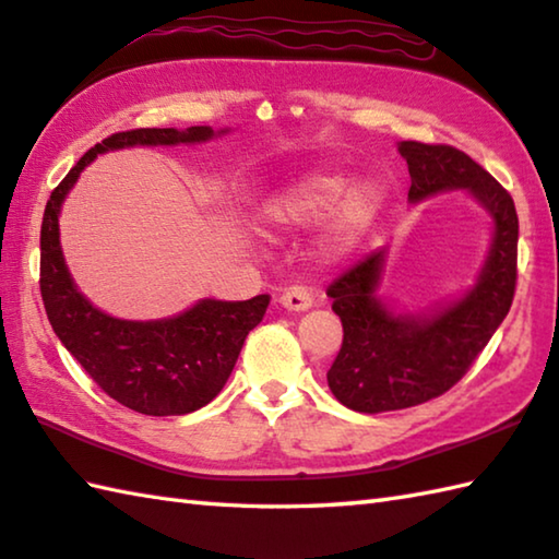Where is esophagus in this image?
<instances>
[{"mask_svg":"<svg viewBox=\"0 0 559 559\" xmlns=\"http://www.w3.org/2000/svg\"><path fill=\"white\" fill-rule=\"evenodd\" d=\"M281 302H283V308H288L293 312L310 310L312 308V293H310L308 286H302V283H298V286H290V288L283 290Z\"/></svg>","mask_w":559,"mask_h":559,"instance_id":"1","label":"esophagus"}]
</instances>
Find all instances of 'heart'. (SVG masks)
Segmentation results:
<instances>
[{
  "mask_svg": "<svg viewBox=\"0 0 559 559\" xmlns=\"http://www.w3.org/2000/svg\"><path fill=\"white\" fill-rule=\"evenodd\" d=\"M383 207V192L371 180L347 186L337 170H312L273 195L263 207L271 227H310L328 217L324 251L340 257L367 237Z\"/></svg>",
  "mask_w": 559,
  "mask_h": 559,
  "instance_id": "obj_1",
  "label": "heart"
}]
</instances>
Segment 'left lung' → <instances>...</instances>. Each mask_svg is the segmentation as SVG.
<instances>
[{"mask_svg": "<svg viewBox=\"0 0 559 559\" xmlns=\"http://www.w3.org/2000/svg\"><path fill=\"white\" fill-rule=\"evenodd\" d=\"M399 151L408 164L411 202L469 190L489 210L493 239L476 286L430 318L399 314L377 298L383 251L334 278L328 296L344 337L328 383L334 399L359 413L413 408L450 391L509 314L519 281V215L509 190L454 146L401 141Z\"/></svg>", "mask_w": 559, "mask_h": 559, "instance_id": "1", "label": "left lung"}]
</instances>
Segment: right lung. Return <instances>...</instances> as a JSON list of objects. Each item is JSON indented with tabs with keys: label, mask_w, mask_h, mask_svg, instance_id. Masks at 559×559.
Instances as JSON below:
<instances>
[{
	"label": "right lung",
	"mask_w": 559,
	"mask_h": 559,
	"mask_svg": "<svg viewBox=\"0 0 559 559\" xmlns=\"http://www.w3.org/2000/svg\"><path fill=\"white\" fill-rule=\"evenodd\" d=\"M210 127L131 129L95 144L46 202L40 225V298L63 347L109 399L144 415H186L207 405L227 383L247 334L263 320L269 296L200 300L168 320L134 322L97 310L70 278L60 251L58 215L68 190L97 154L127 146L198 144Z\"/></svg>",
	"instance_id": "1"
}]
</instances>
